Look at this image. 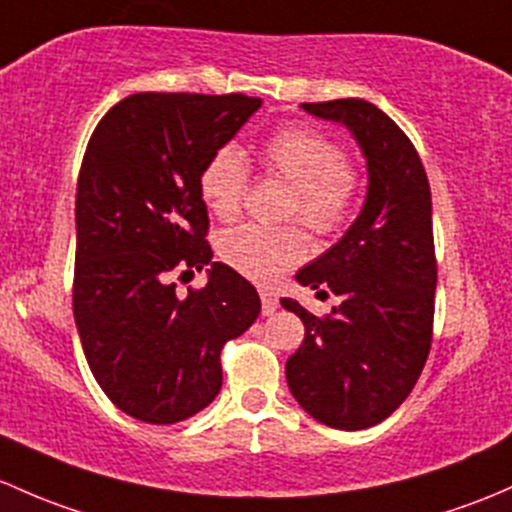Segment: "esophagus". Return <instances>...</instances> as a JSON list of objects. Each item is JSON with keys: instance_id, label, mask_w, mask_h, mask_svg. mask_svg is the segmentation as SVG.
Here are the masks:
<instances>
[{"instance_id": "obj_1", "label": "esophagus", "mask_w": 512, "mask_h": 512, "mask_svg": "<svg viewBox=\"0 0 512 512\" xmlns=\"http://www.w3.org/2000/svg\"><path fill=\"white\" fill-rule=\"evenodd\" d=\"M260 299H262V316H272L279 306L274 292H270V289H260Z\"/></svg>"}]
</instances>
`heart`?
Masks as SVG:
<instances>
[{
  "instance_id": "1",
  "label": "heart",
  "mask_w": 512,
  "mask_h": 512,
  "mask_svg": "<svg viewBox=\"0 0 512 512\" xmlns=\"http://www.w3.org/2000/svg\"><path fill=\"white\" fill-rule=\"evenodd\" d=\"M262 164L270 174L294 186L287 215L299 218L316 235H331L351 218L360 193L358 169L341 144L311 127H284L262 147ZM250 186V166L235 144L215 149L201 171L206 206L228 220L240 213ZM220 260L242 277L270 284L306 255V238L297 228H267L247 223L218 238Z\"/></svg>"
}]
</instances>
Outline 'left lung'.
I'll use <instances>...</instances> for the list:
<instances>
[{"mask_svg": "<svg viewBox=\"0 0 512 512\" xmlns=\"http://www.w3.org/2000/svg\"><path fill=\"white\" fill-rule=\"evenodd\" d=\"M301 107L353 134L368 164V196L346 235L297 272L301 287L319 299L336 294L338 306L319 319L282 299L306 328L287 360V385L316 422L355 432L390 417L427 363L437 289L432 193L410 137L373 102Z\"/></svg>", "mask_w": 512, "mask_h": 512, "instance_id": "obj_1", "label": "left lung"}]
</instances>
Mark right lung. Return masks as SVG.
<instances>
[{
	"label": "right lung",
	"instance_id": "add662e5",
	"mask_svg": "<svg viewBox=\"0 0 512 512\" xmlns=\"http://www.w3.org/2000/svg\"><path fill=\"white\" fill-rule=\"evenodd\" d=\"M242 93H137L110 107L85 149L75 193L73 314L112 405L174 424L215 400L220 351L260 316L255 287L213 262L201 171L260 110ZM211 266L175 294L174 271Z\"/></svg>",
	"mask_w": 512,
	"mask_h": 512
}]
</instances>
